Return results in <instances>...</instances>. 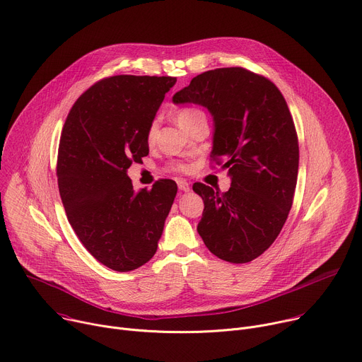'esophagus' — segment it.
<instances>
[{
    "label": "esophagus",
    "instance_id": "obj_1",
    "mask_svg": "<svg viewBox=\"0 0 362 362\" xmlns=\"http://www.w3.org/2000/svg\"><path fill=\"white\" fill-rule=\"evenodd\" d=\"M177 186H179V189L180 190H183V192H189L190 190V183L187 182V180H177Z\"/></svg>",
    "mask_w": 362,
    "mask_h": 362
}]
</instances>
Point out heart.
Masks as SVG:
<instances>
[{"mask_svg":"<svg viewBox=\"0 0 362 362\" xmlns=\"http://www.w3.org/2000/svg\"><path fill=\"white\" fill-rule=\"evenodd\" d=\"M201 118H206L205 112L199 108H194V107H186V108H180L176 112V121L182 128H186L189 124H192L196 119H201ZM156 129H157V124L153 122L148 128V133H147V141L153 143L154 136H156ZM172 170H177V172H185L187 168L186 164L183 163H173L170 166Z\"/></svg>","mask_w":362,"mask_h":362,"instance_id":"1","label":"heart"}]
</instances>
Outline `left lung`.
<instances>
[{"instance_id":"left-lung-1","label":"left lung","mask_w":362,"mask_h":362,"mask_svg":"<svg viewBox=\"0 0 362 362\" xmlns=\"http://www.w3.org/2000/svg\"><path fill=\"white\" fill-rule=\"evenodd\" d=\"M173 103L198 104L211 112V157L225 160L222 168L231 177L223 193L193 185L205 204L198 233L218 258L252 261L280 234L298 182L299 141L284 96L264 76L221 68L194 76Z\"/></svg>"}]
</instances>
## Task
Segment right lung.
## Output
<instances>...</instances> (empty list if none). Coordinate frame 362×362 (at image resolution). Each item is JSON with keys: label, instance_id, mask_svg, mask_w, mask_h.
<instances>
[{"label": "right lung", "instance_id": "right-lung-1", "mask_svg": "<svg viewBox=\"0 0 362 362\" xmlns=\"http://www.w3.org/2000/svg\"><path fill=\"white\" fill-rule=\"evenodd\" d=\"M170 76L118 75L96 82L74 104L57 153V185L83 247L111 270L141 267L157 251L176 182L134 190L127 170L148 154L147 133Z\"/></svg>", "mask_w": 362, "mask_h": 362}]
</instances>
